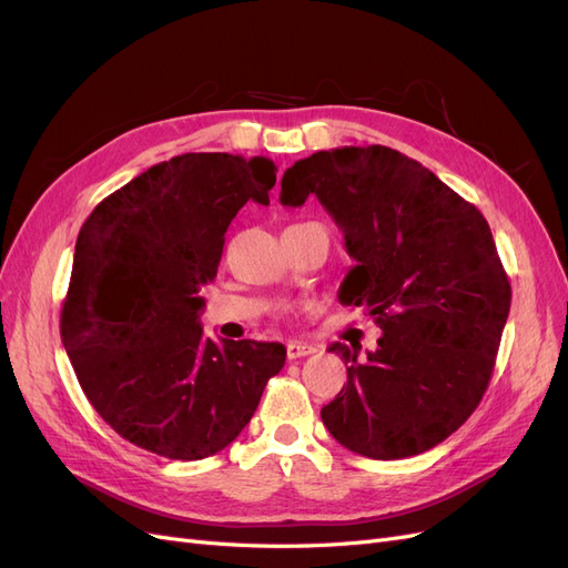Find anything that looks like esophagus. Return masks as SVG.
Listing matches in <instances>:
<instances>
[{"label": "esophagus", "instance_id": "esophagus-1", "mask_svg": "<svg viewBox=\"0 0 568 568\" xmlns=\"http://www.w3.org/2000/svg\"><path fill=\"white\" fill-rule=\"evenodd\" d=\"M285 351H287V361H297V358H304V355H311L313 346L302 342H287Z\"/></svg>", "mask_w": 568, "mask_h": 568}]
</instances>
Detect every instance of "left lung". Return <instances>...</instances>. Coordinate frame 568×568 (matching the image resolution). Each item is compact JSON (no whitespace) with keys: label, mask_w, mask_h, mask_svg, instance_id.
I'll list each match as a JSON object with an SVG mask.
<instances>
[{"label":"left lung","mask_w":568,"mask_h":568,"mask_svg":"<svg viewBox=\"0 0 568 568\" xmlns=\"http://www.w3.org/2000/svg\"><path fill=\"white\" fill-rule=\"evenodd\" d=\"M316 194L355 266L339 302L365 306L384 337L358 361L332 344L348 382L321 409L346 449L393 460L433 449L485 395L513 290L491 229L418 161L384 144L316 152L287 168L281 203Z\"/></svg>","instance_id":"left-lung-1"}]
</instances>
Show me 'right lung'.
Returning <instances> with one entry per match:
<instances>
[{
	"label": "right lung",
	"instance_id": "1",
	"mask_svg": "<svg viewBox=\"0 0 568 568\" xmlns=\"http://www.w3.org/2000/svg\"><path fill=\"white\" fill-rule=\"evenodd\" d=\"M276 165L224 152L146 168L83 222L60 334L89 403L123 439L165 458L222 452L255 414L285 346L203 337L199 290L247 201Z\"/></svg>",
	"mask_w": 568,
	"mask_h": 568
}]
</instances>
